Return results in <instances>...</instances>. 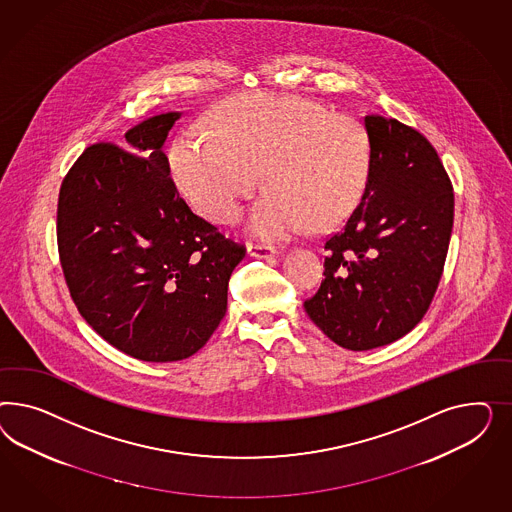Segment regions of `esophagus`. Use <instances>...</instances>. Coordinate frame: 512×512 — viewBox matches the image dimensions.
<instances>
[{"instance_id": "esophagus-1", "label": "esophagus", "mask_w": 512, "mask_h": 512, "mask_svg": "<svg viewBox=\"0 0 512 512\" xmlns=\"http://www.w3.org/2000/svg\"><path fill=\"white\" fill-rule=\"evenodd\" d=\"M278 251L272 246H266V244H248V255L249 257H259V259H268V257H274Z\"/></svg>"}]
</instances>
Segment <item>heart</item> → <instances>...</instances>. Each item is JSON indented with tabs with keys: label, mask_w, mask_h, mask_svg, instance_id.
Listing matches in <instances>:
<instances>
[{
	"label": "heart",
	"mask_w": 512,
	"mask_h": 512,
	"mask_svg": "<svg viewBox=\"0 0 512 512\" xmlns=\"http://www.w3.org/2000/svg\"><path fill=\"white\" fill-rule=\"evenodd\" d=\"M219 135L187 127L169 150L174 182L217 223H233L242 202L249 233L289 240L315 221L332 225L357 204L370 172V139L355 118L281 93H255L221 112Z\"/></svg>",
	"instance_id": "obj_1"
}]
</instances>
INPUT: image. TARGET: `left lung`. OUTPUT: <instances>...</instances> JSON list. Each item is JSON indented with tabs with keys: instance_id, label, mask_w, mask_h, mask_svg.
<instances>
[{
	"instance_id": "1",
	"label": "left lung",
	"mask_w": 512,
	"mask_h": 512,
	"mask_svg": "<svg viewBox=\"0 0 512 512\" xmlns=\"http://www.w3.org/2000/svg\"><path fill=\"white\" fill-rule=\"evenodd\" d=\"M370 172L360 204L326 238L325 279L304 302L340 347L400 340L434 300L449 251L454 193L430 140L381 114L364 116Z\"/></svg>"
}]
</instances>
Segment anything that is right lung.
<instances>
[{
	"label": "right lung",
	"mask_w": 512,
	"mask_h": 512,
	"mask_svg": "<svg viewBox=\"0 0 512 512\" xmlns=\"http://www.w3.org/2000/svg\"><path fill=\"white\" fill-rule=\"evenodd\" d=\"M180 112L135 125L124 146L95 142L63 178L58 253L78 313L129 357L197 353L227 311L246 248L193 214L161 150Z\"/></svg>",
	"instance_id": "add662e5"
}]
</instances>
